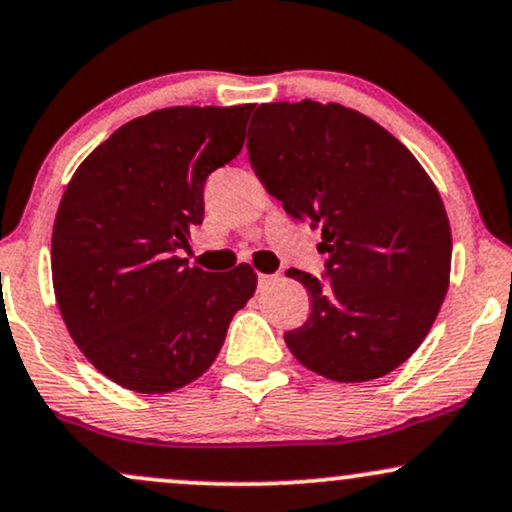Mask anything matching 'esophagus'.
Returning a JSON list of instances; mask_svg holds the SVG:
<instances>
[{
    "label": "esophagus",
    "instance_id": "esophagus-1",
    "mask_svg": "<svg viewBox=\"0 0 512 512\" xmlns=\"http://www.w3.org/2000/svg\"><path fill=\"white\" fill-rule=\"evenodd\" d=\"M272 279L274 276H269V274H257V283H260V286H264V283H269Z\"/></svg>",
    "mask_w": 512,
    "mask_h": 512
}]
</instances>
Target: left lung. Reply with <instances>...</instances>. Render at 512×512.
Segmentation results:
<instances>
[{"instance_id":"8db88e82","label":"left lung","mask_w":512,"mask_h":512,"mask_svg":"<svg viewBox=\"0 0 512 512\" xmlns=\"http://www.w3.org/2000/svg\"><path fill=\"white\" fill-rule=\"evenodd\" d=\"M248 155L293 219L322 229V279L288 269L312 312L286 346L326 379L372 381L420 348L446 298L451 226L408 147L341 104L257 107Z\"/></svg>"}]
</instances>
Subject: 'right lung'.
<instances>
[{"label":"right lung","mask_w":512,"mask_h":512,"mask_svg":"<svg viewBox=\"0 0 512 512\" xmlns=\"http://www.w3.org/2000/svg\"><path fill=\"white\" fill-rule=\"evenodd\" d=\"M252 104L138 116L78 166L54 219L52 281L66 329L123 389L169 393L207 372L250 264L212 274L178 257L205 219V183L243 150Z\"/></svg>","instance_id":"obj_1"}]
</instances>
